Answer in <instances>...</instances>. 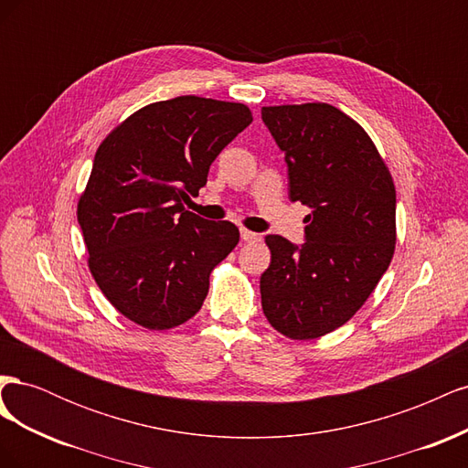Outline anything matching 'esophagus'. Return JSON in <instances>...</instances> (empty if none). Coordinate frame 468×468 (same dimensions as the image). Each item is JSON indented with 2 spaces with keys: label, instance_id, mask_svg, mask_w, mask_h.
I'll use <instances>...</instances> for the list:
<instances>
[{
  "label": "esophagus",
  "instance_id": "esophagus-1",
  "mask_svg": "<svg viewBox=\"0 0 468 468\" xmlns=\"http://www.w3.org/2000/svg\"><path fill=\"white\" fill-rule=\"evenodd\" d=\"M239 234H242V239H244V242H260V239H261V234H256V232H251V230H246V229H242V232H239Z\"/></svg>",
  "mask_w": 468,
  "mask_h": 468
}]
</instances>
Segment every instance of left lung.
Returning <instances> with one entry per match:
<instances>
[{
	"instance_id": "8db88e82",
	"label": "left lung",
	"mask_w": 468,
	"mask_h": 468,
	"mask_svg": "<svg viewBox=\"0 0 468 468\" xmlns=\"http://www.w3.org/2000/svg\"><path fill=\"white\" fill-rule=\"evenodd\" d=\"M261 119L285 154L291 201L310 208L303 246L265 236L261 308L282 335L316 339L353 318L390 265L394 181L371 136L334 105L263 107Z\"/></svg>"
}]
</instances>
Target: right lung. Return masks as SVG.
<instances>
[{"instance_id": "obj_1", "label": "right lung", "mask_w": 468, "mask_h": 468, "mask_svg": "<svg viewBox=\"0 0 468 468\" xmlns=\"http://www.w3.org/2000/svg\"><path fill=\"white\" fill-rule=\"evenodd\" d=\"M253 121L244 103L181 95L138 109L99 144L78 222L88 265L107 301L146 330L199 313L208 277L239 242L229 220H205L183 201Z\"/></svg>"}]
</instances>
